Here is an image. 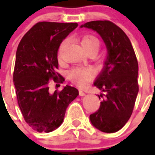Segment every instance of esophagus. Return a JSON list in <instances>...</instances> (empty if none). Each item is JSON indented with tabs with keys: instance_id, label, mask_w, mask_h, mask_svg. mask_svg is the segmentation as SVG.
Instances as JSON below:
<instances>
[{
	"instance_id": "1",
	"label": "esophagus",
	"mask_w": 155,
	"mask_h": 155,
	"mask_svg": "<svg viewBox=\"0 0 155 155\" xmlns=\"http://www.w3.org/2000/svg\"><path fill=\"white\" fill-rule=\"evenodd\" d=\"M79 95L80 96H84V95H85V93L82 91V90H79Z\"/></svg>"
}]
</instances>
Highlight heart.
Instances as JSON below:
<instances>
[{"label": "heart", "instance_id": "1", "mask_svg": "<svg viewBox=\"0 0 155 155\" xmlns=\"http://www.w3.org/2000/svg\"><path fill=\"white\" fill-rule=\"evenodd\" d=\"M67 41L64 40L61 44V48L64 46ZM81 43L86 53L94 51L97 53L100 48V41L97 37L91 35H86L82 37ZM68 78L72 83L82 87L92 78V73L87 68H72L68 72Z\"/></svg>", "mask_w": 155, "mask_h": 155}]
</instances>
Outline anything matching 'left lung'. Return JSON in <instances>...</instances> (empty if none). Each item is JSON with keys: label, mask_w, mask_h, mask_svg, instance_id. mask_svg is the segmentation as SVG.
<instances>
[{"label": "left lung", "mask_w": 155, "mask_h": 155, "mask_svg": "<svg viewBox=\"0 0 155 155\" xmlns=\"http://www.w3.org/2000/svg\"><path fill=\"white\" fill-rule=\"evenodd\" d=\"M81 27L96 31L108 50L105 67L94 83L104 92L98 95L103 99L90 120L100 131L117 132L130 118L139 91L136 54L128 36L112 21H92Z\"/></svg>", "instance_id": "left-lung-1"}]
</instances>
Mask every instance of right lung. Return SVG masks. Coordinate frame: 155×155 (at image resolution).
<instances>
[{
    "label": "right lung",
    "mask_w": 155,
    "mask_h": 155,
    "mask_svg": "<svg viewBox=\"0 0 155 155\" xmlns=\"http://www.w3.org/2000/svg\"><path fill=\"white\" fill-rule=\"evenodd\" d=\"M78 23L40 21L31 27L19 42L16 52L13 81L18 104L25 121L39 133H49L63 123L66 110L78 90L66 85L51 92L50 80L62 83L57 73L60 45Z\"/></svg>",
    "instance_id": "right-lung-1"
}]
</instances>
